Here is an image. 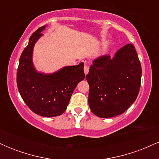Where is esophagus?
<instances>
[{
	"label": "esophagus",
	"instance_id": "34e87169",
	"mask_svg": "<svg viewBox=\"0 0 159 159\" xmlns=\"http://www.w3.org/2000/svg\"><path fill=\"white\" fill-rule=\"evenodd\" d=\"M84 73L87 75L89 72V66L87 65H85L84 67Z\"/></svg>",
	"mask_w": 159,
	"mask_h": 159
}]
</instances>
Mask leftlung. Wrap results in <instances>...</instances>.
<instances>
[{"instance_id":"obj_1","label":"left lung","mask_w":159,"mask_h":159,"mask_svg":"<svg viewBox=\"0 0 159 159\" xmlns=\"http://www.w3.org/2000/svg\"><path fill=\"white\" fill-rule=\"evenodd\" d=\"M141 74V65L132 44L122 47L113 57L105 54L96 58L86 75L91 111L102 118L125 112L138 97Z\"/></svg>"}]
</instances>
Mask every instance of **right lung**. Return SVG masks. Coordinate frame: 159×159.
Wrapping results in <instances>:
<instances>
[{"label": "right lung", "mask_w": 159, "mask_h": 159, "mask_svg": "<svg viewBox=\"0 0 159 159\" xmlns=\"http://www.w3.org/2000/svg\"><path fill=\"white\" fill-rule=\"evenodd\" d=\"M47 25L39 27L29 39L20 57L17 72L18 90L29 108L45 117L60 116L65 112L76 86L84 79V63L66 66L53 73L36 70L33 62L34 45Z\"/></svg>", "instance_id": "add662e5"}]
</instances>
